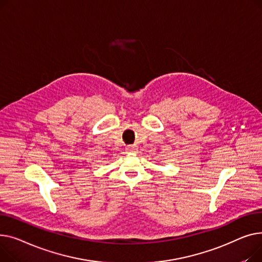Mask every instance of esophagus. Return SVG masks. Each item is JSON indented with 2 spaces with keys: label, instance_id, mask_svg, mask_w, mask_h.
<instances>
[{
  "label": "esophagus",
  "instance_id": "1",
  "mask_svg": "<svg viewBox=\"0 0 262 262\" xmlns=\"http://www.w3.org/2000/svg\"><path fill=\"white\" fill-rule=\"evenodd\" d=\"M126 150H127V152H129V153H136L137 152V147H135V146H128L127 148H126Z\"/></svg>",
  "mask_w": 262,
  "mask_h": 262
}]
</instances>
